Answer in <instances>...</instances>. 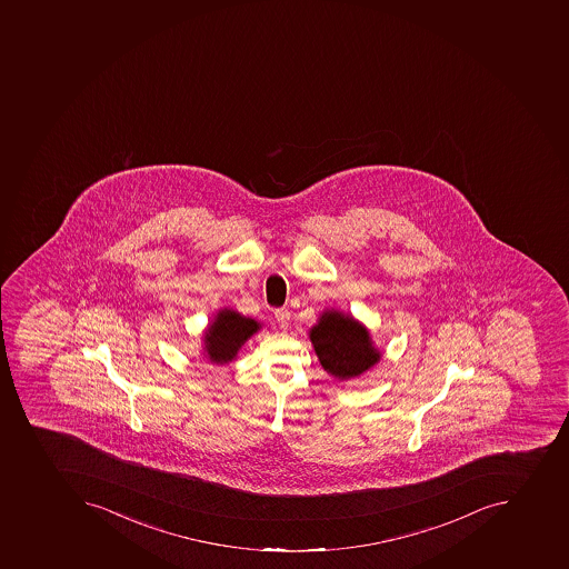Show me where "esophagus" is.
I'll list each match as a JSON object with an SVG mask.
<instances>
[{"instance_id": "34e87169", "label": "esophagus", "mask_w": 569, "mask_h": 569, "mask_svg": "<svg viewBox=\"0 0 569 569\" xmlns=\"http://www.w3.org/2000/svg\"><path fill=\"white\" fill-rule=\"evenodd\" d=\"M276 320H278L279 326L288 327V322H290V311L284 308L276 309Z\"/></svg>"}]
</instances>
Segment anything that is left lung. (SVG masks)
Instances as JSON below:
<instances>
[{
    "instance_id": "left-lung-1",
    "label": "left lung",
    "mask_w": 569,
    "mask_h": 569,
    "mask_svg": "<svg viewBox=\"0 0 569 569\" xmlns=\"http://www.w3.org/2000/svg\"><path fill=\"white\" fill-rule=\"evenodd\" d=\"M308 335L323 370L338 381L361 377L381 361L368 327L340 309H323Z\"/></svg>"
}]
</instances>
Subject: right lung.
<instances>
[{
	"instance_id": "obj_1",
	"label": "right lung",
	"mask_w": 569,
	"mask_h": 569,
	"mask_svg": "<svg viewBox=\"0 0 569 569\" xmlns=\"http://www.w3.org/2000/svg\"><path fill=\"white\" fill-rule=\"evenodd\" d=\"M261 323L256 318L238 313L237 309L222 308L202 332L201 353L211 365H228L238 358L247 340L260 331Z\"/></svg>"
}]
</instances>
